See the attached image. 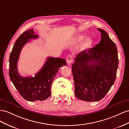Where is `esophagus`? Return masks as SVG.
Segmentation results:
<instances>
[{"mask_svg": "<svg viewBox=\"0 0 129 129\" xmlns=\"http://www.w3.org/2000/svg\"><path fill=\"white\" fill-rule=\"evenodd\" d=\"M67 61L68 65H70L73 62V57L71 55H69L67 57Z\"/></svg>", "mask_w": 129, "mask_h": 129, "instance_id": "1", "label": "esophagus"}]
</instances>
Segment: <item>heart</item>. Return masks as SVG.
Instances as JSON below:
<instances>
[{
  "mask_svg": "<svg viewBox=\"0 0 129 129\" xmlns=\"http://www.w3.org/2000/svg\"><path fill=\"white\" fill-rule=\"evenodd\" d=\"M85 38H86V37L85 36L83 35H79V36L77 37L75 39V40H76V41L77 42L80 43V42H82V41H83V40L85 39ZM92 40L91 38H87L85 40V42H84V45H83V47L86 48V47L90 46L92 45Z\"/></svg>",
  "mask_w": 129,
  "mask_h": 129,
  "instance_id": "obj_1",
  "label": "heart"
}]
</instances>
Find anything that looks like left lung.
<instances>
[{
  "mask_svg": "<svg viewBox=\"0 0 129 129\" xmlns=\"http://www.w3.org/2000/svg\"><path fill=\"white\" fill-rule=\"evenodd\" d=\"M98 30L101 42L77 54L72 67L76 96L86 102L104 97L115 82L118 65L116 44L104 30Z\"/></svg>",
  "mask_w": 129,
  "mask_h": 129,
  "instance_id": "left-lung-1",
  "label": "left lung"
}]
</instances>
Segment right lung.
<instances>
[{
  "label": "right lung",
  "instance_id": "right-lung-1",
  "mask_svg": "<svg viewBox=\"0 0 129 129\" xmlns=\"http://www.w3.org/2000/svg\"><path fill=\"white\" fill-rule=\"evenodd\" d=\"M33 29L25 31L17 39L9 58V76L14 86L25 100L42 101L50 97L51 86L57 72L62 66L67 65L64 59L48 57L42 69L35 77H23L18 72L17 62L20 51L31 39L38 38Z\"/></svg>",
  "mask_w": 129,
  "mask_h": 129
}]
</instances>
